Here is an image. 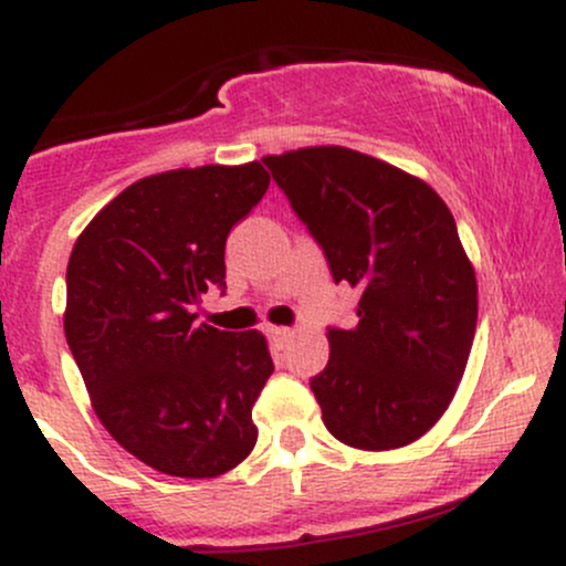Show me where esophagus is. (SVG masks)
I'll return each instance as SVG.
<instances>
[{"label":"esophagus","mask_w":566,"mask_h":566,"mask_svg":"<svg viewBox=\"0 0 566 566\" xmlns=\"http://www.w3.org/2000/svg\"><path fill=\"white\" fill-rule=\"evenodd\" d=\"M269 337L274 343H287L292 337V329L290 327H269Z\"/></svg>","instance_id":"1"}]
</instances>
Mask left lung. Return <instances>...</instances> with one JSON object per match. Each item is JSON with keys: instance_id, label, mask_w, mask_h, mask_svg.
Returning <instances> with one entry per match:
<instances>
[{"instance_id": "1", "label": "left lung", "mask_w": 566, "mask_h": 566, "mask_svg": "<svg viewBox=\"0 0 566 566\" xmlns=\"http://www.w3.org/2000/svg\"><path fill=\"white\" fill-rule=\"evenodd\" d=\"M335 284L359 292L356 327H329L311 378L327 431L359 450L420 439L450 407L476 333V276L450 207L423 180L343 146L265 157Z\"/></svg>"}]
</instances>
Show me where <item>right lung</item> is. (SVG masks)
Returning a JSON list of instances; mask_svg holds the SVG:
<instances>
[{
	"instance_id": "obj_1",
	"label": "right lung",
	"mask_w": 566,
	"mask_h": 566,
	"mask_svg": "<svg viewBox=\"0 0 566 566\" xmlns=\"http://www.w3.org/2000/svg\"><path fill=\"white\" fill-rule=\"evenodd\" d=\"M269 184L261 161L151 175L71 250L63 329L97 418L170 476H220L258 441L252 407L274 373L265 337L197 324V305L226 292V239Z\"/></svg>"
}]
</instances>
